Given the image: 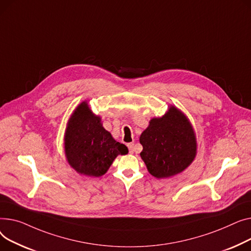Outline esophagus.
I'll return each mask as SVG.
<instances>
[{"instance_id": "esophagus-1", "label": "esophagus", "mask_w": 251, "mask_h": 251, "mask_svg": "<svg viewBox=\"0 0 251 251\" xmlns=\"http://www.w3.org/2000/svg\"><path fill=\"white\" fill-rule=\"evenodd\" d=\"M127 147H128L129 153H130V154L134 153V143H129V144H127Z\"/></svg>"}]
</instances>
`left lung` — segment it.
<instances>
[{
    "label": "left lung",
    "instance_id": "left-lung-1",
    "mask_svg": "<svg viewBox=\"0 0 251 251\" xmlns=\"http://www.w3.org/2000/svg\"><path fill=\"white\" fill-rule=\"evenodd\" d=\"M141 158L156 178H168L193 163L198 150L197 136L188 117L170 105L161 117H153L140 136Z\"/></svg>",
    "mask_w": 251,
    "mask_h": 251
}]
</instances>
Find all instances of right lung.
I'll use <instances>...</instances> for the list:
<instances>
[{"label":"right lung","instance_id":"1","mask_svg":"<svg viewBox=\"0 0 251 251\" xmlns=\"http://www.w3.org/2000/svg\"><path fill=\"white\" fill-rule=\"evenodd\" d=\"M64 148L69 165L90 177L104 175L117 156L128 153L126 147L103 127L101 117L86 100L75 108L67 123Z\"/></svg>","mask_w":251,"mask_h":251}]
</instances>
